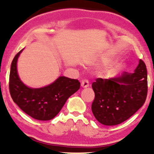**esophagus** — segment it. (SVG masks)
Instances as JSON below:
<instances>
[{
    "label": "esophagus",
    "instance_id": "34e87169",
    "mask_svg": "<svg viewBox=\"0 0 154 154\" xmlns=\"http://www.w3.org/2000/svg\"><path fill=\"white\" fill-rule=\"evenodd\" d=\"M88 86H89V82H88L87 79H84V80L82 81V82H81V86L83 88H87Z\"/></svg>",
    "mask_w": 154,
    "mask_h": 154
}]
</instances>
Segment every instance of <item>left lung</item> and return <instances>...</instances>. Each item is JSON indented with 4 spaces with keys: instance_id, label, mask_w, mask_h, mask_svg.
<instances>
[{
    "instance_id": "left-lung-1",
    "label": "left lung",
    "mask_w": 154,
    "mask_h": 154,
    "mask_svg": "<svg viewBox=\"0 0 154 154\" xmlns=\"http://www.w3.org/2000/svg\"><path fill=\"white\" fill-rule=\"evenodd\" d=\"M95 98L91 110L95 118L104 125H115L129 119L146 102L148 93L147 70L140 60L133 73L96 79L92 84Z\"/></svg>"
}]
</instances>
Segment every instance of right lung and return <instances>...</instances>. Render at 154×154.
<instances>
[{
  "label": "right lung",
  "mask_w": 154,
  "mask_h": 154,
  "mask_svg": "<svg viewBox=\"0 0 154 154\" xmlns=\"http://www.w3.org/2000/svg\"><path fill=\"white\" fill-rule=\"evenodd\" d=\"M22 50L16 54L11 66L9 91L11 98L20 109L34 119L52 120L59 113L67 99L79 89L80 82L77 79L60 76L45 87H28L20 80L16 68L18 57Z\"/></svg>",
  "instance_id": "right-lung-1"
}]
</instances>
